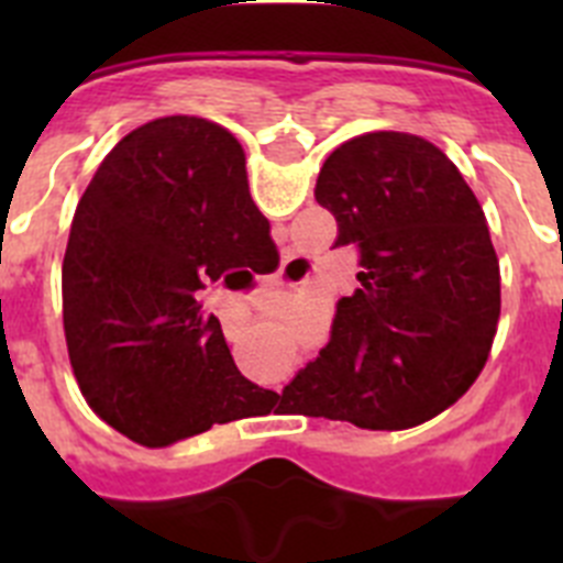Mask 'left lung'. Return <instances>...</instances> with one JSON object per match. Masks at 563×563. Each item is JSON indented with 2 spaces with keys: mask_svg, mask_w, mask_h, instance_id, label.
Masks as SVG:
<instances>
[{
  "mask_svg": "<svg viewBox=\"0 0 563 563\" xmlns=\"http://www.w3.org/2000/svg\"><path fill=\"white\" fill-rule=\"evenodd\" d=\"M316 200L335 217V245L361 253V287L338 301L330 343L282 400L372 431L420 426L471 389L499 324L479 200L434 143L406 132L341 143Z\"/></svg>",
  "mask_w": 563,
  "mask_h": 563,
  "instance_id": "8db88e82",
  "label": "left lung"
}]
</instances>
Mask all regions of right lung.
I'll return each mask as SVG.
<instances>
[{
	"label": "right lung",
	"mask_w": 563,
	"mask_h": 563,
	"mask_svg": "<svg viewBox=\"0 0 563 563\" xmlns=\"http://www.w3.org/2000/svg\"><path fill=\"white\" fill-rule=\"evenodd\" d=\"M271 242L228 129L172 114L129 132L84 191L62 265L64 335L89 409L163 449L265 406L197 296L220 278L231 287Z\"/></svg>",
	"instance_id": "add662e5"
}]
</instances>
